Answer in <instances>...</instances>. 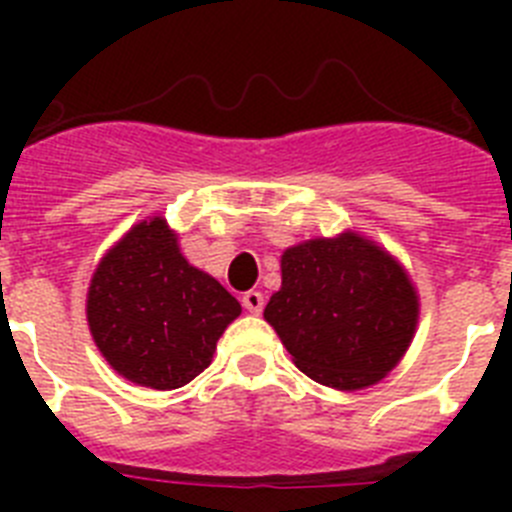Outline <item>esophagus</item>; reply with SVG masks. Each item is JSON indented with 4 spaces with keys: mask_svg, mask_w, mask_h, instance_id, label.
<instances>
[{
    "mask_svg": "<svg viewBox=\"0 0 512 512\" xmlns=\"http://www.w3.org/2000/svg\"><path fill=\"white\" fill-rule=\"evenodd\" d=\"M241 302L248 312H253V315H259V312L264 310V295H261L259 289H248L246 295L241 297Z\"/></svg>",
    "mask_w": 512,
    "mask_h": 512,
    "instance_id": "34e87169",
    "label": "esophagus"
}]
</instances>
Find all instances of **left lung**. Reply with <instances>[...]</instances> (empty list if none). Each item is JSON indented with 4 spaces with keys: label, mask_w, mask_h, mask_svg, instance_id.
Wrapping results in <instances>:
<instances>
[{
    "label": "left lung",
    "mask_w": 512,
    "mask_h": 512,
    "mask_svg": "<svg viewBox=\"0 0 512 512\" xmlns=\"http://www.w3.org/2000/svg\"><path fill=\"white\" fill-rule=\"evenodd\" d=\"M418 315L405 266L356 230L289 246L282 287L264 310L297 369L343 392L366 390L400 364Z\"/></svg>",
    "instance_id": "obj_1"
}]
</instances>
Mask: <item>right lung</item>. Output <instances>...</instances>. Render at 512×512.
Listing matches in <instances>:
<instances>
[{"label": "right lung", "mask_w": 512, "mask_h": 512, "mask_svg": "<svg viewBox=\"0 0 512 512\" xmlns=\"http://www.w3.org/2000/svg\"><path fill=\"white\" fill-rule=\"evenodd\" d=\"M238 315L241 302L184 259L161 215L135 223L104 253L87 292L99 354L120 377L151 390H176L205 372Z\"/></svg>", "instance_id": "obj_1"}]
</instances>
